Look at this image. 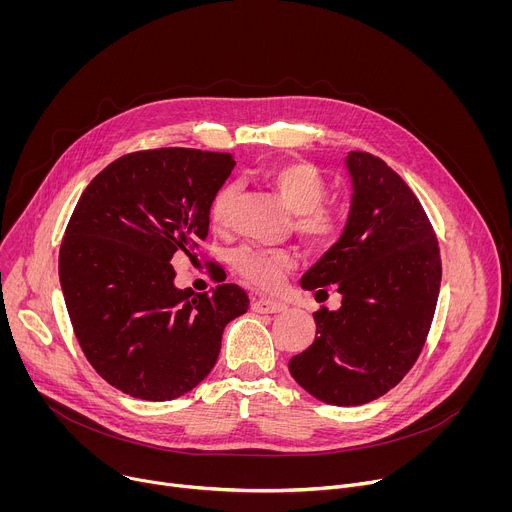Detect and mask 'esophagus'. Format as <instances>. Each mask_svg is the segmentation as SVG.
<instances>
[{
	"label": "esophagus",
	"instance_id": "esophagus-1",
	"mask_svg": "<svg viewBox=\"0 0 512 512\" xmlns=\"http://www.w3.org/2000/svg\"><path fill=\"white\" fill-rule=\"evenodd\" d=\"M251 310L257 312V314H277V312H283L285 310V304L281 302H275V300H255L251 304Z\"/></svg>",
	"mask_w": 512,
	"mask_h": 512
}]
</instances>
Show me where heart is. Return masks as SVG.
I'll return each instance as SVG.
<instances>
[{
    "mask_svg": "<svg viewBox=\"0 0 512 512\" xmlns=\"http://www.w3.org/2000/svg\"><path fill=\"white\" fill-rule=\"evenodd\" d=\"M261 178L271 186L294 212V233L314 249L332 247L346 229V210L326 202L328 184L324 174L310 162L287 160L261 170ZM239 196V186L229 182L218 188L210 202V223L214 229L231 225V212ZM233 271L251 287L277 289L287 271L296 267V257L283 249H259L253 245L237 247L231 253Z\"/></svg>",
    "mask_w": 512,
    "mask_h": 512,
    "instance_id": "1",
    "label": "heart"
}]
</instances>
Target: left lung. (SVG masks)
<instances>
[{
	"instance_id": "1",
	"label": "left lung",
	"mask_w": 512,
	"mask_h": 512,
	"mask_svg": "<svg viewBox=\"0 0 512 512\" xmlns=\"http://www.w3.org/2000/svg\"><path fill=\"white\" fill-rule=\"evenodd\" d=\"M352 208L340 241L302 287L342 294L336 312H314L316 340L289 373L330 405H362L391 391L419 358L435 314L442 257L429 218L381 158L350 152Z\"/></svg>"
}]
</instances>
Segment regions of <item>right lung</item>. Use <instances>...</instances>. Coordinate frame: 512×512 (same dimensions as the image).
Listing matches in <instances>:
<instances>
[{
	"label": "right lung",
	"mask_w": 512,
	"mask_h": 512,
	"mask_svg": "<svg viewBox=\"0 0 512 512\" xmlns=\"http://www.w3.org/2000/svg\"><path fill=\"white\" fill-rule=\"evenodd\" d=\"M235 168L229 154L158 148L111 162L66 225L58 277L72 330L115 389L170 401L214 367L225 326L249 308L235 283L194 294L172 257L206 239L210 202Z\"/></svg>",
	"instance_id": "1"
}]
</instances>
